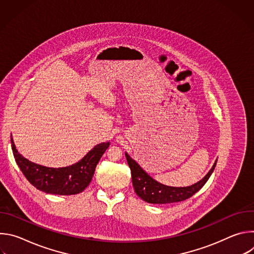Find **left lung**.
<instances>
[{
	"mask_svg": "<svg viewBox=\"0 0 254 254\" xmlns=\"http://www.w3.org/2000/svg\"><path fill=\"white\" fill-rule=\"evenodd\" d=\"M126 158L131 171V181L136 195L143 201L152 204L176 203L192 197L206 184L217 163L216 160L211 170L199 182L187 187H171L153 179L127 153H126Z\"/></svg>",
	"mask_w": 254,
	"mask_h": 254,
	"instance_id": "left-lung-1",
	"label": "left lung"
}]
</instances>
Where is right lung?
Wrapping results in <instances>:
<instances>
[{"label":"right lung","mask_w":254,"mask_h":254,"mask_svg":"<svg viewBox=\"0 0 254 254\" xmlns=\"http://www.w3.org/2000/svg\"><path fill=\"white\" fill-rule=\"evenodd\" d=\"M15 161L29 182L38 190L54 195H75L84 191L91 182L96 165L110 141L96 144L80 161L62 168H50L33 163L23 157L16 149L11 135Z\"/></svg>","instance_id":"add662e5"}]
</instances>
